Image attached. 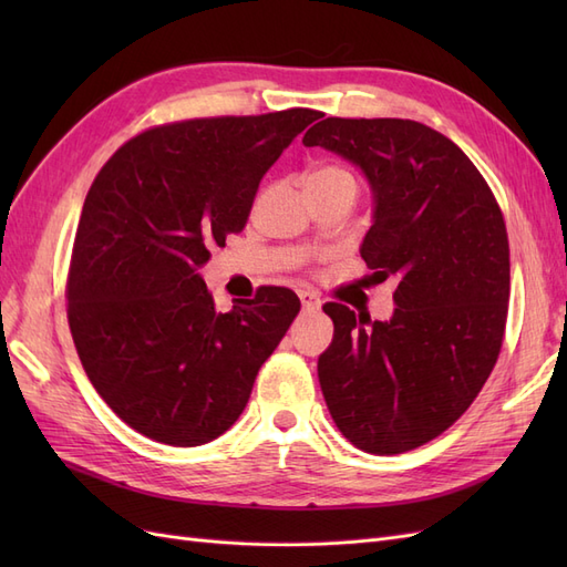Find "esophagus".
<instances>
[{
  "label": "esophagus",
  "mask_w": 567,
  "mask_h": 567,
  "mask_svg": "<svg viewBox=\"0 0 567 567\" xmlns=\"http://www.w3.org/2000/svg\"><path fill=\"white\" fill-rule=\"evenodd\" d=\"M298 296L302 302V310H307V312H315L321 307V300L315 293H310V290H298Z\"/></svg>",
  "instance_id": "1"
}]
</instances>
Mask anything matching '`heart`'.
<instances>
[{
	"instance_id": "obj_1",
	"label": "heart",
	"mask_w": 567,
	"mask_h": 567,
	"mask_svg": "<svg viewBox=\"0 0 567 567\" xmlns=\"http://www.w3.org/2000/svg\"><path fill=\"white\" fill-rule=\"evenodd\" d=\"M307 186H350L357 192V175L346 165H321L307 177Z\"/></svg>"
}]
</instances>
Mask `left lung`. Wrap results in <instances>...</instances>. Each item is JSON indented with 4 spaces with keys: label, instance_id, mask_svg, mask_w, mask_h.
Instances as JSON below:
<instances>
[{
    "label": "left lung",
    "instance_id": "8db88e82",
    "mask_svg": "<svg viewBox=\"0 0 567 567\" xmlns=\"http://www.w3.org/2000/svg\"><path fill=\"white\" fill-rule=\"evenodd\" d=\"M302 144L364 169L375 213L362 257L373 281H398L390 321L323 305L333 319L317 367L326 406L357 450H416L461 419L502 352L511 293L502 208L466 153L414 120L326 117Z\"/></svg>",
    "mask_w": 567,
    "mask_h": 567
}]
</instances>
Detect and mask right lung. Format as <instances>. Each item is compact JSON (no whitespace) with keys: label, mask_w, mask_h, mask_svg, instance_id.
<instances>
[{"label":"right lung","mask_w":567,"mask_h":567,"mask_svg":"<svg viewBox=\"0 0 567 567\" xmlns=\"http://www.w3.org/2000/svg\"><path fill=\"white\" fill-rule=\"evenodd\" d=\"M319 117L179 120L132 136L99 169L68 267V326L101 400L136 433L196 447L241 416L300 300L260 286L221 315L196 269L246 227L262 175Z\"/></svg>","instance_id":"add662e5"}]
</instances>
